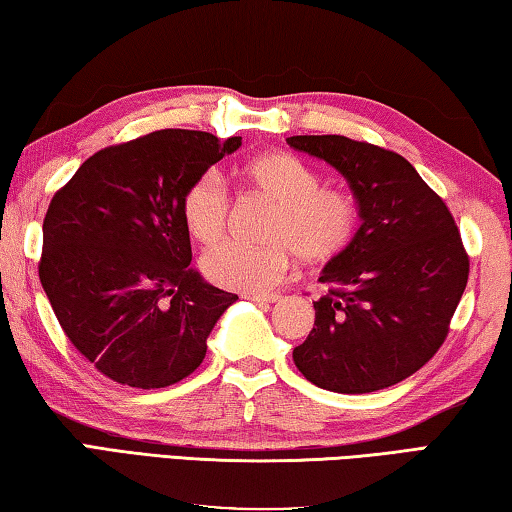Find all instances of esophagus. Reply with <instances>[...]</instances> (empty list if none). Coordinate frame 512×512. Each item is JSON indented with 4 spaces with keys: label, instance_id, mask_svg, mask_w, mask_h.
<instances>
[{
    "label": "esophagus",
    "instance_id": "34e87169",
    "mask_svg": "<svg viewBox=\"0 0 512 512\" xmlns=\"http://www.w3.org/2000/svg\"><path fill=\"white\" fill-rule=\"evenodd\" d=\"M245 297L256 301V303H274L281 299V294L279 292H254V294H245Z\"/></svg>",
    "mask_w": 512,
    "mask_h": 512
}]
</instances>
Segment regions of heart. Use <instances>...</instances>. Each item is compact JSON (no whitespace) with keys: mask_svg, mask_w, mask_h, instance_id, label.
Here are the masks:
<instances>
[{"mask_svg":"<svg viewBox=\"0 0 512 512\" xmlns=\"http://www.w3.org/2000/svg\"><path fill=\"white\" fill-rule=\"evenodd\" d=\"M240 179L251 193L274 202L263 231L265 245L249 247L227 242L202 258V272L220 288L258 292L279 283L294 263L335 261L351 247L360 224L355 197L342 188L321 186L315 168L290 152H267L240 168ZM184 227L197 245L213 247L227 236L231 195L218 173L206 170L184 188Z\"/></svg>","mask_w":512,"mask_h":512,"instance_id":"obj_1","label":"heart"}]
</instances>
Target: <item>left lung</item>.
Segmentation results:
<instances>
[{"instance_id": "8db88e82", "label": "left lung", "mask_w": 512, "mask_h": 512, "mask_svg": "<svg viewBox=\"0 0 512 512\" xmlns=\"http://www.w3.org/2000/svg\"><path fill=\"white\" fill-rule=\"evenodd\" d=\"M290 148L342 173L364 220L319 281L315 326L294 348L303 378L335 393L398 384L443 346L470 256L441 195L398 152L342 134L290 137Z\"/></svg>"}]
</instances>
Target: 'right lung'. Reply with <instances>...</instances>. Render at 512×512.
Returning <instances> with one entry per match:
<instances>
[{
	"label": "right lung",
	"instance_id": "add662e5",
	"mask_svg": "<svg viewBox=\"0 0 512 512\" xmlns=\"http://www.w3.org/2000/svg\"><path fill=\"white\" fill-rule=\"evenodd\" d=\"M240 148L209 132L157 130L89 157L53 195L38 274L60 328L105 378L170 387L202 364L238 297L191 267L184 188Z\"/></svg>",
	"mask_w": 512,
	"mask_h": 512
}]
</instances>
